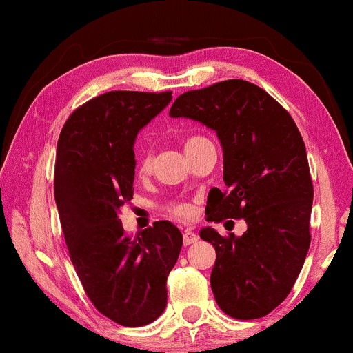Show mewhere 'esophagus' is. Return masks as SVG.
Instances as JSON below:
<instances>
[{
    "mask_svg": "<svg viewBox=\"0 0 353 353\" xmlns=\"http://www.w3.org/2000/svg\"><path fill=\"white\" fill-rule=\"evenodd\" d=\"M197 241H199V236H197L194 231H192L191 228L185 230V233H183V244L191 245V244L197 243Z\"/></svg>",
    "mask_w": 353,
    "mask_h": 353,
    "instance_id": "34e87169",
    "label": "esophagus"
}]
</instances>
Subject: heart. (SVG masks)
Wrapping results in <instances>:
<instances>
[{
	"instance_id": "heart-1",
	"label": "heart",
	"mask_w": 353,
	"mask_h": 353,
	"mask_svg": "<svg viewBox=\"0 0 353 353\" xmlns=\"http://www.w3.org/2000/svg\"><path fill=\"white\" fill-rule=\"evenodd\" d=\"M202 141H205V138H202V137H191V138H188L186 141H185V149L194 146V144L202 143ZM149 168H151V156H149V154H146V156L141 159V163H139V170L144 173V172H148ZM170 210L175 215L183 216V219H186V216L191 215V207L188 205V204H173L170 207Z\"/></svg>"
}]
</instances>
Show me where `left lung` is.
I'll return each instance as SVG.
<instances>
[{"mask_svg": "<svg viewBox=\"0 0 353 353\" xmlns=\"http://www.w3.org/2000/svg\"><path fill=\"white\" fill-rule=\"evenodd\" d=\"M168 115L205 125L221 144L226 190H210L207 220L248 223L228 238L212 226L199 231L216 252L215 301L238 320L268 315L291 292L310 248L313 186L301 133L267 91L238 79L178 96Z\"/></svg>", "mask_w": 353, "mask_h": 353, "instance_id": "8db88e82", "label": "left lung"}]
</instances>
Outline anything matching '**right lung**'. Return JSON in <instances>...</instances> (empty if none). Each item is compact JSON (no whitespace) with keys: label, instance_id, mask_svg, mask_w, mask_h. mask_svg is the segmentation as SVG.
Masks as SVG:
<instances>
[{"label":"right lung","instance_id":"obj_1","mask_svg":"<svg viewBox=\"0 0 353 353\" xmlns=\"http://www.w3.org/2000/svg\"><path fill=\"white\" fill-rule=\"evenodd\" d=\"M170 101V91H109L77 109L57 141L54 197L70 260L94 307L122 326L162 315L183 245L170 221L130 239L119 219L133 199L138 133Z\"/></svg>","mask_w":353,"mask_h":353}]
</instances>
